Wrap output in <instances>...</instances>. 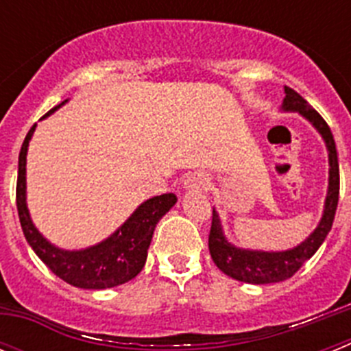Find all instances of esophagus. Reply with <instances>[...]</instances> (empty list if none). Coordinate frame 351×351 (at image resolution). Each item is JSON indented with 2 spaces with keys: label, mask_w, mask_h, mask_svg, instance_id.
Segmentation results:
<instances>
[{
  "label": "esophagus",
  "mask_w": 351,
  "mask_h": 351,
  "mask_svg": "<svg viewBox=\"0 0 351 351\" xmlns=\"http://www.w3.org/2000/svg\"><path fill=\"white\" fill-rule=\"evenodd\" d=\"M207 186H209V179H207L202 172L191 173V176H188L184 181V188L191 191L207 190Z\"/></svg>",
  "instance_id": "1"
}]
</instances>
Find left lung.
Segmentation results:
<instances>
[{"instance_id": "8db88e82", "label": "left lung", "mask_w": 351, "mask_h": 351, "mask_svg": "<svg viewBox=\"0 0 351 351\" xmlns=\"http://www.w3.org/2000/svg\"><path fill=\"white\" fill-rule=\"evenodd\" d=\"M285 112H299L318 130L325 141L328 151V190L325 198V207L322 219L304 243L287 251H256L235 247L226 241L223 234L221 221L218 213L213 209V225L209 234V251L214 263L219 271L225 272L237 281L251 285H267L285 281L295 274L304 263L315 255L327 234L332 228L334 216H336L337 200H339V163H337L336 142L332 132L325 123L324 117L304 100L302 96L291 88L285 86V100L281 105Z\"/></svg>"}]
</instances>
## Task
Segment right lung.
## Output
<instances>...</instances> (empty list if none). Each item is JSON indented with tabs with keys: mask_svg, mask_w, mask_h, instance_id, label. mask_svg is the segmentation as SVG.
Masks as SVG:
<instances>
[{
	"mask_svg": "<svg viewBox=\"0 0 351 351\" xmlns=\"http://www.w3.org/2000/svg\"><path fill=\"white\" fill-rule=\"evenodd\" d=\"M64 104L66 100L49 110L43 117H47ZM35 126L36 125H33V128L27 132L21 153H19L17 193H15L19 219H21L27 244L58 278L66 281L71 287L86 288V290H104V288H112L133 280L144 267L149 244H151L158 221L161 216H165L172 209L173 204L178 202V197L173 193H163L160 197L149 198L135 209V213L110 237L95 246L77 251L60 250L36 230L27 210L26 154Z\"/></svg>",
	"mask_w": 351,
	"mask_h": 351,
	"instance_id": "right-lung-1",
	"label": "right lung"
}]
</instances>
